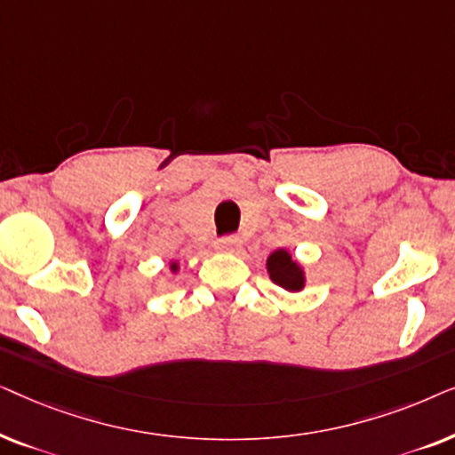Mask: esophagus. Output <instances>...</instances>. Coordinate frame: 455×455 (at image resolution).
<instances>
[{
    "label": "esophagus",
    "mask_w": 455,
    "mask_h": 455,
    "mask_svg": "<svg viewBox=\"0 0 455 455\" xmlns=\"http://www.w3.org/2000/svg\"><path fill=\"white\" fill-rule=\"evenodd\" d=\"M215 246H217V251H221V252H235V251H238V246H240V238H238V235H234V234L223 235V238L217 240Z\"/></svg>",
    "instance_id": "34e87169"
}]
</instances>
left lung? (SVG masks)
Here are the masks:
<instances>
[{"label": "left lung", "mask_w": 455, "mask_h": 455, "mask_svg": "<svg viewBox=\"0 0 455 455\" xmlns=\"http://www.w3.org/2000/svg\"><path fill=\"white\" fill-rule=\"evenodd\" d=\"M267 269H269V275L277 285H282L283 290L298 291L302 290L304 285V275L302 269L296 265V260L290 257L285 251H275L267 260Z\"/></svg>", "instance_id": "obj_1"}]
</instances>
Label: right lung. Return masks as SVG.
I'll list each match as a JSON object with an SVG mask.
<instances>
[{
  "mask_svg": "<svg viewBox=\"0 0 455 455\" xmlns=\"http://www.w3.org/2000/svg\"><path fill=\"white\" fill-rule=\"evenodd\" d=\"M173 269H176V265H173Z\"/></svg>",
  "mask_w": 455,
  "mask_h": 455,
  "instance_id": "right-lung-1",
  "label": "right lung"
}]
</instances>
